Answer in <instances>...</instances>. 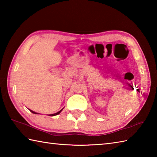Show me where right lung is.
<instances>
[{
    "mask_svg": "<svg viewBox=\"0 0 157 157\" xmlns=\"http://www.w3.org/2000/svg\"><path fill=\"white\" fill-rule=\"evenodd\" d=\"M63 109H61V111H59V112H57V113H54V114H51V115H49V116H55V115H59L60 113L61 112V111H62ZM29 111H30L32 113H34V114H38V113H36V112H34V111H32V110H29Z\"/></svg>",
    "mask_w": 157,
    "mask_h": 157,
    "instance_id": "right-lung-1",
    "label": "right lung"
}]
</instances>
